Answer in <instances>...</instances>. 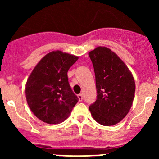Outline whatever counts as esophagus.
<instances>
[{
    "mask_svg": "<svg viewBox=\"0 0 159 159\" xmlns=\"http://www.w3.org/2000/svg\"><path fill=\"white\" fill-rule=\"evenodd\" d=\"M78 99H79L80 102H81V101H82V99H83V96H82V94H78Z\"/></svg>",
    "mask_w": 159,
    "mask_h": 159,
    "instance_id": "1",
    "label": "esophagus"
}]
</instances>
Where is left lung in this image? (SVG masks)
<instances>
[{"instance_id":"1","label":"left lung","mask_w":159,"mask_h":159,"mask_svg":"<svg viewBox=\"0 0 159 159\" xmlns=\"http://www.w3.org/2000/svg\"><path fill=\"white\" fill-rule=\"evenodd\" d=\"M95 74L97 99L89 106L99 124H118L131 109L135 91L134 78L123 61L111 50L99 46L90 51Z\"/></svg>"}]
</instances>
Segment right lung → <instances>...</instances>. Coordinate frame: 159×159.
I'll return each mask as SVG.
<instances>
[{"instance_id": "1", "label": "right lung", "mask_w": 159, "mask_h": 159, "mask_svg": "<svg viewBox=\"0 0 159 159\" xmlns=\"http://www.w3.org/2000/svg\"><path fill=\"white\" fill-rule=\"evenodd\" d=\"M78 56L53 51L37 64L25 88L28 105L34 115L47 124L65 121L78 102L68 83V71Z\"/></svg>"}]
</instances>
